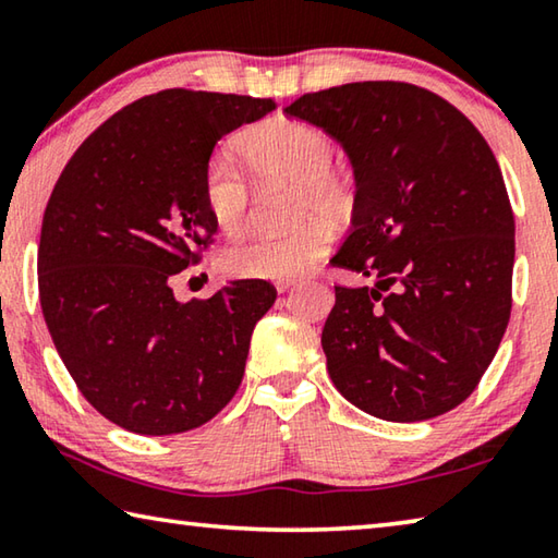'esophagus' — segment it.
Instances as JSON below:
<instances>
[{
	"instance_id": "esophagus-1",
	"label": "esophagus",
	"mask_w": 558,
	"mask_h": 558,
	"mask_svg": "<svg viewBox=\"0 0 558 558\" xmlns=\"http://www.w3.org/2000/svg\"><path fill=\"white\" fill-rule=\"evenodd\" d=\"M276 288H278V292H290V290H295V288H298V282H292V280H280Z\"/></svg>"
}]
</instances>
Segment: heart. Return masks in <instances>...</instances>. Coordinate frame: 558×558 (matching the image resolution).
I'll return each mask as SVG.
<instances>
[{
	"label": "heart",
	"mask_w": 558,
	"mask_h": 558,
	"mask_svg": "<svg viewBox=\"0 0 558 558\" xmlns=\"http://www.w3.org/2000/svg\"><path fill=\"white\" fill-rule=\"evenodd\" d=\"M235 153L253 182L290 186L292 221L302 223L282 235H248L231 243L221 268L241 280L302 276L325 256L332 241L329 226H344L356 209L354 179L332 165V137L302 120L276 116L245 130L235 140ZM202 194L216 229H241L251 194L239 169L211 159L204 169Z\"/></svg>",
	"instance_id": "b5f03b06"
}]
</instances>
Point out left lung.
<instances>
[{
    "label": "left lung",
    "instance_id": "left-lung-1",
    "mask_svg": "<svg viewBox=\"0 0 558 558\" xmlns=\"http://www.w3.org/2000/svg\"><path fill=\"white\" fill-rule=\"evenodd\" d=\"M286 112L344 147L356 209L329 263L376 278L335 288L323 329L332 384L381 421L448 413L483 379L512 310L514 216L493 149L411 83H347Z\"/></svg>",
    "mask_w": 558,
    "mask_h": 558
}]
</instances>
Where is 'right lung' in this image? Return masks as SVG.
<instances>
[{
	"mask_svg": "<svg viewBox=\"0 0 558 558\" xmlns=\"http://www.w3.org/2000/svg\"><path fill=\"white\" fill-rule=\"evenodd\" d=\"M270 98L172 88L93 132L56 182L39 241V298L56 352L98 413L140 436L211 421L239 391L266 280L179 302L169 280L209 243L204 169Z\"/></svg>",
	"mask_w": 558,
	"mask_h": 558,
	"instance_id": "right-lung-1",
	"label": "right lung"
}]
</instances>
